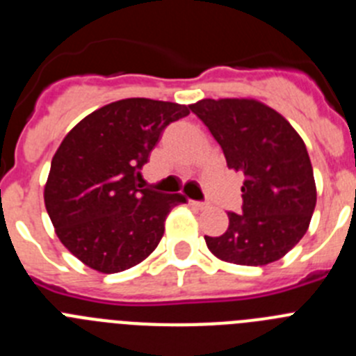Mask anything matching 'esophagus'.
<instances>
[{
  "label": "esophagus",
  "instance_id": "34e87169",
  "mask_svg": "<svg viewBox=\"0 0 356 356\" xmlns=\"http://www.w3.org/2000/svg\"><path fill=\"white\" fill-rule=\"evenodd\" d=\"M191 205L196 207L197 210H205V209H209V203H205V201H191Z\"/></svg>",
  "mask_w": 356,
  "mask_h": 356
}]
</instances>
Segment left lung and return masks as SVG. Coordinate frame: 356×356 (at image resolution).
I'll use <instances>...</instances> for the list:
<instances>
[{
	"instance_id": "obj_1",
	"label": "left lung",
	"mask_w": 356,
	"mask_h": 356,
	"mask_svg": "<svg viewBox=\"0 0 356 356\" xmlns=\"http://www.w3.org/2000/svg\"><path fill=\"white\" fill-rule=\"evenodd\" d=\"M191 110L219 143L228 169L244 176L242 213L228 212V229L205 237L207 246L237 266L276 262L303 238L316 209L303 139L284 115L257 99H201Z\"/></svg>"
}]
</instances>
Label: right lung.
<instances>
[{
    "mask_svg": "<svg viewBox=\"0 0 356 356\" xmlns=\"http://www.w3.org/2000/svg\"><path fill=\"white\" fill-rule=\"evenodd\" d=\"M191 105L128 97L94 110L64 137L51 160L44 205L60 242L105 275L147 259L181 194L139 188L140 169L163 128Z\"/></svg>",
    "mask_w": 356,
    "mask_h": 356,
    "instance_id": "add662e5",
    "label": "right lung"
}]
</instances>
